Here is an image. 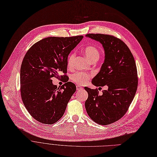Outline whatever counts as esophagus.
Listing matches in <instances>:
<instances>
[{"mask_svg":"<svg viewBox=\"0 0 157 157\" xmlns=\"http://www.w3.org/2000/svg\"><path fill=\"white\" fill-rule=\"evenodd\" d=\"M83 89V88L81 86H77V91H81V90H82Z\"/></svg>","mask_w":157,"mask_h":157,"instance_id":"esophagus-1","label":"esophagus"}]
</instances>
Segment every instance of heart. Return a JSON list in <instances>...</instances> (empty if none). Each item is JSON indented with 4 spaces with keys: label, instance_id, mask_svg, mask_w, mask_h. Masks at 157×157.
<instances>
[{
    "label": "heart",
    "instance_id": "heart-1",
    "mask_svg": "<svg viewBox=\"0 0 157 157\" xmlns=\"http://www.w3.org/2000/svg\"><path fill=\"white\" fill-rule=\"evenodd\" d=\"M84 54L89 60L91 62H96L99 59L100 56V52L98 50V48L93 45L86 47L84 49ZM75 57V54L74 53H71L68 56V61H67V64H68V68H71L72 66ZM90 74H88L84 72H77L72 75L71 80L74 82L82 85L86 84L87 80L90 78Z\"/></svg>",
    "mask_w": 157,
    "mask_h": 157
}]
</instances>
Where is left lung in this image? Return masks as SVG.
Wrapping results in <instances>:
<instances>
[{
  "label": "left lung",
  "mask_w": 157,
  "mask_h": 157,
  "mask_svg": "<svg viewBox=\"0 0 157 157\" xmlns=\"http://www.w3.org/2000/svg\"><path fill=\"white\" fill-rule=\"evenodd\" d=\"M86 36L99 41L105 51V61L91 82L107 89L99 95L97 89L84 87L88 93L85 107L92 120L107 125L125 114L135 96L138 85L136 61L127 45L116 37L103 34Z\"/></svg>",
  "instance_id": "8db88e82"
}]
</instances>
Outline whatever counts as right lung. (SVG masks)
<instances>
[{
	"mask_svg": "<svg viewBox=\"0 0 157 157\" xmlns=\"http://www.w3.org/2000/svg\"><path fill=\"white\" fill-rule=\"evenodd\" d=\"M84 38L48 37L29 49L20 68V93L29 113L38 121L51 124L63 116L76 86L67 82L61 87L52 83V77L63 79L67 72L71 51Z\"/></svg>",
	"mask_w": 157,
	"mask_h": 157,
	"instance_id": "obj_1",
	"label": "right lung"
}]
</instances>
